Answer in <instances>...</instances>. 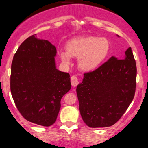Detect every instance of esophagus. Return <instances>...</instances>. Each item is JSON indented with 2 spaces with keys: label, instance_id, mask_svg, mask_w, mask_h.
<instances>
[{
  "label": "esophagus",
  "instance_id": "1",
  "mask_svg": "<svg viewBox=\"0 0 148 148\" xmlns=\"http://www.w3.org/2000/svg\"><path fill=\"white\" fill-rule=\"evenodd\" d=\"M78 84H79V80H78L77 78L75 76H72L71 77V84H72L73 87H76Z\"/></svg>",
  "mask_w": 148,
  "mask_h": 148
}]
</instances>
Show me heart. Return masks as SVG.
I'll use <instances>...</instances> for the list:
<instances>
[{
  "label": "heart",
  "mask_w": 148,
  "mask_h": 148,
  "mask_svg": "<svg viewBox=\"0 0 148 148\" xmlns=\"http://www.w3.org/2000/svg\"><path fill=\"white\" fill-rule=\"evenodd\" d=\"M65 47L67 52L61 51L59 53L62 62L69 65L71 57L79 58V68L90 72L97 68L108 56L110 43L104 37H77L69 40Z\"/></svg>",
  "instance_id": "b5f03b06"
}]
</instances>
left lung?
Here are the masks:
<instances>
[{
	"label": "left lung",
	"mask_w": 148,
	"mask_h": 148,
	"mask_svg": "<svg viewBox=\"0 0 148 148\" xmlns=\"http://www.w3.org/2000/svg\"><path fill=\"white\" fill-rule=\"evenodd\" d=\"M136 72L130 47L124 59L112 56L95 70L84 73L76 93L81 115L88 127H110L121 118L134 97Z\"/></svg>",
	"instance_id": "8db88e82"
}]
</instances>
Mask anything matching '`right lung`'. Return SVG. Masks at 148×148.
I'll return each mask as SVG.
<instances>
[{"instance_id":"right-lung-1","label":"right lung","mask_w":148,"mask_h":148,"mask_svg":"<svg viewBox=\"0 0 148 148\" xmlns=\"http://www.w3.org/2000/svg\"><path fill=\"white\" fill-rule=\"evenodd\" d=\"M56 48L36 34L25 40L13 57L10 90L16 108L28 121L49 127L60 101L71 89L70 76L56 67Z\"/></svg>"}]
</instances>
